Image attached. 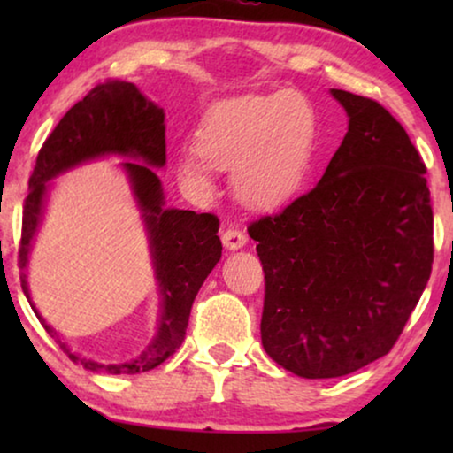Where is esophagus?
<instances>
[{
	"label": "esophagus",
	"mask_w": 453,
	"mask_h": 453,
	"mask_svg": "<svg viewBox=\"0 0 453 453\" xmlns=\"http://www.w3.org/2000/svg\"><path fill=\"white\" fill-rule=\"evenodd\" d=\"M220 239L228 251H237L247 243L245 233H241L239 228H226V231L220 233Z\"/></svg>",
	"instance_id": "34e87169"
}]
</instances>
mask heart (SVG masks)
<instances>
[{
    "label": "heart",
    "instance_id": "1",
    "mask_svg": "<svg viewBox=\"0 0 453 453\" xmlns=\"http://www.w3.org/2000/svg\"><path fill=\"white\" fill-rule=\"evenodd\" d=\"M295 92L243 96L214 104L197 140L179 148L175 166L200 196H212L216 169H233L245 206L272 210L299 194L311 158L315 115Z\"/></svg>",
    "mask_w": 453,
    "mask_h": 453
}]
</instances>
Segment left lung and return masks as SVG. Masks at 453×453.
<instances>
[{
    "label": "left lung",
    "mask_w": 453,
    "mask_h": 453,
    "mask_svg": "<svg viewBox=\"0 0 453 453\" xmlns=\"http://www.w3.org/2000/svg\"><path fill=\"white\" fill-rule=\"evenodd\" d=\"M349 132L319 183L251 222L265 274L264 350L307 380L342 377L388 355L433 264L425 163L371 98L332 88Z\"/></svg>",
    "instance_id": "left-lung-1"
}]
</instances>
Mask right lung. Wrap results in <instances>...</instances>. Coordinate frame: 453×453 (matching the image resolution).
Masks as SVG:
<instances>
[{
    "mask_svg": "<svg viewBox=\"0 0 453 453\" xmlns=\"http://www.w3.org/2000/svg\"><path fill=\"white\" fill-rule=\"evenodd\" d=\"M103 156L130 158L121 166L128 175L145 222L161 293L157 334L134 362L111 365L72 353L35 311L26 282L27 256L50 188L48 181L73 165ZM165 163V111L142 95L138 86L121 80L98 84L82 101L73 104L61 117L36 157L22 216V290L47 334H51L73 363L84 365V369L107 371L111 375H135L165 363L181 346L197 290L222 256V243L216 234L219 219L214 214H196L191 210L165 206L163 183L154 171L163 169Z\"/></svg>",
    "mask_w": 453,
    "mask_h": 453,
    "instance_id": "add662e5",
    "label": "right lung"
}]
</instances>
